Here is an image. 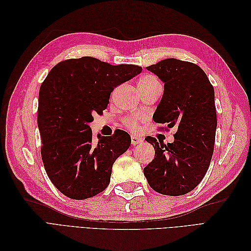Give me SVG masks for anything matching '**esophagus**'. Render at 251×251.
<instances>
[{"label": "esophagus", "mask_w": 251, "mask_h": 251, "mask_svg": "<svg viewBox=\"0 0 251 251\" xmlns=\"http://www.w3.org/2000/svg\"><path fill=\"white\" fill-rule=\"evenodd\" d=\"M143 139L140 138V137H137V136H132L131 137V143L133 144V146H136V144H139V143H142Z\"/></svg>", "instance_id": "esophagus-1"}]
</instances>
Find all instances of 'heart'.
<instances>
[{
    "mask_svg": "<svg viewBox=\"0 0 251 251\" xmlns=\"http://www.w3.org/2000/svg\"><path fill=\"white\" fill-rule=\"evenodd\" d=\"M157 83H159L157 77L154 76V75L148 74V75H143V76L139 79L138 87L139 88H148V87H151V86L157 85ZM139 121H140L139 116L133 115V116H128V117L125 118L124 123L126 124V126L128 128H130V130L135 131V130H137L138 126H139Z\"/></svg>",
    "mask_w": 251,
    "mask_h": 251,
    "instance_id": "b5f03b06",
    "label": "heart"
}]
</instances>
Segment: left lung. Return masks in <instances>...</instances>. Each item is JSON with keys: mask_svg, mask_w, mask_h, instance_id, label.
I'll return each mask as SVG.
<instances>
[{"mask_svg": "<svg viewBox=\"0 0 251 251\" xmlns=\"http://www.w3.org/2000/svg\"><path fill=\"white\" fill-rule=\"evenodd\" d=\"M147 69L164 82V91L154 114L157 124L177 126L174 142L154 137L155 157L143 169L155 192L182 196L198 185L206 174L214 153L217 130L215 90L201 68L193 63L166 58Z\"/></svg>", "mask_w": 251, "mask_h": 251, "instance_id": "1", "label": "left lung"}]
</instances>
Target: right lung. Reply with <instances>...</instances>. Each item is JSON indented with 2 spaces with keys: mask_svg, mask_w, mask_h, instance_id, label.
<instances>
[{
  "mask_svg": "<svg viewBox=\"0 0 251 251\" xmlns=\"http://www.w3.org/2000/svg\"><path fill=\"white\" fill-rule=\"evenodd\" d=\"M135 65L113 66L83 56L54 66L42 83L37 126L42 159L49 179L74 200L94 197L108 187L112 166L131 146V136L117 130L92 138L94 114L107 109L112 91L141 73Z\"/></svg>",
  "mask_w": 251,
  "mask_h": 251,
  "instance_id": "right-lung-1",
  "label": "right lung"
}]
</instances>
